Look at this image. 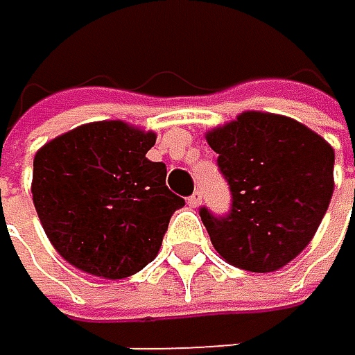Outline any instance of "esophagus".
<instances>
[{"label": "esophagus", "mask_w": 355, "mask_h": 355, "mask_svg": "<svg viewBox=\"0 0 355 355\" xmlns=\"http://www.w3.org/2000/svg\"><path fill=\"white\" fill-rule=\"evenodd\" d=\"M200 202H202V194H200V192H194V194L188 198V205H190V207H194V209H196Z\"/></svg>", "instance_id": "obj_1"}]
</instances>
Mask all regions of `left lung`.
I'll list each match as a JSON object with an SVG mask.
<instances>
[{
    "label": "left lung",
    "mask_w": 355,
    "mask_h": 355,
    "mask_svg": "<svg viewBox=\"0 0 355 355\" xmlns=\"http://www.w3.org/2000/svg\"><path fill=\"white\" fill-rule=\"evenodd\" d=\"M205 138L232 192L228 215L200 209L215 251L241 270H280L309 245L329 209L335 150L303 123L257 110Z\"/></svg>",
    "instance_id": "8db88e82"
}]
</instances>
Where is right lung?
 I'll return each mask as SVG.
<instances>
[{"label":"right lung","mask_w":355,"mask_h":355,"mask_svg":"<svg viewBox=\"0 0 355 355\" xmlns=\"http://www.w3.org/2000/svg\"><path fill=\"white\" fill-rule=\"evenodd\" d=\"M155 131L123 121L79 125L41 146L33 159V202L54 249L81 272L119 280L159 253L184 198L153 163Z\"/></svg>","instance_id":"right-lung-1"}]
</instances>
